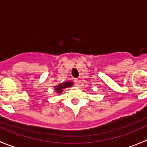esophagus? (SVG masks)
<instances>
[{"label": "esophagus", "instance_id": "esophagus-1", "mask_svg": "<svg viewBox=\"0 0 147 147\" xmlns=\"http://www.w3.org/2000/svg\"><path fill=\"white\" fill-rule=\"evenodd\" d=\"M74 82H75V85L78 86V84H79V83H80V80L78 79V78H75V79L74 80Z\"/></svg>", "mask_w": 147, "mask_h": 147}]
</instances>
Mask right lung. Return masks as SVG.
<instances>
[{
	"label": "right lung",
	"instance_id": "obj_1",
	"mask_svg": "<svg viewBox=\"0 0 147 147\" xmlns=\"http://www.w3.org/2000/svg\"><path fill=\"white\" fill-rule=\"evenodd\" d=\"M73 84V82H63L60 84L59 85L56 86L55 90H57V92L58 93H61L63 92V89L65 88V87H69L70 86H72Z\"/></svg>",
	"mask_w": 147,
	"mask_h": 147
}]
</instances>
